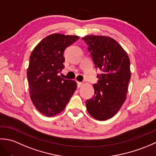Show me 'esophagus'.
Returning <instances> with one entry per match:
<instances>
[{
  "mask_svg": "<svg viewBox=\"0 0 156 156\" xmlns=\"http://www.w3.org/2000/svg\"><path fill=\"white\" fill-rule=\"evenodd\" d=\"M77 84H78V88H80L82 86V84H83V83H82V82H77Z\"/></svg>",
  "mask_w": 156,
  "mask_h": 156,
  "instance_id": "esophagus-1",
  "label": "esophagus"
}]
</instances>
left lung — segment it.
<instances>
[{
    "mask_svg": "<svg viewBox=\"0 0 156 156\" xmlns=\"http://www.w3.org/2000/svg\"><path fill=\"white\" fill-rule=\"evenodd\" d=\"M82 39L88 45L95 67L102 74L94 84V94L86 102L87 109L97 120L105 121L117 113L126 100L131 78L130 61L124 49L114 39L89 35Z\"/></svg>",
    "mask_w": 156,
    "mask_h": 156,
    "instance_id": "obj_1",
    "label": "left lung"
}]
</instances>
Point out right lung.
<instances>
[{"label": "right lung", "instance_id": "add662e5", "mask_svg": "<svg viewBox=\"0 0 156 156\" xmlns=\"http://www.w3.org/2000/svg\"><path fill=\"white\" fill-rule=\"evenodd\" d=\"M78 39L77 35L54 34L43 39L31 52L27 73L29 96L46 117L64 110L77 88L76 81L62 78L58 73L64 68L65 49Z\"/></svg>", "mask_w": 156, "mask_h": 156}]
</instances>
